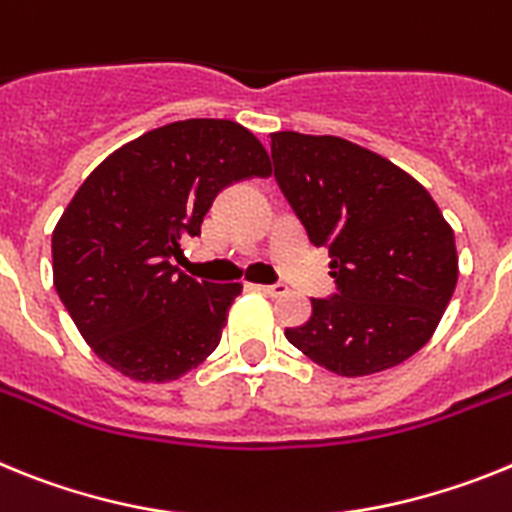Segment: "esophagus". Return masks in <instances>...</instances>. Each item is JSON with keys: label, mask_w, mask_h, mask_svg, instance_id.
I'll return each instance as SVG.
<instances>
[{"label": "esophagus", "mask_w": 512, "mask_h": 512, "mask_svg": "<svg viewBox=\"0 0 512 512\" xmlns=\"http://www.w3.org/2000/svg\"><path fill=\"white\" fill-rule=\"evenodd\" d=\"M257 291H262L265 293V296H283V293L288 291V286L286 283H268V286H257Z\"/></svg>", "instance_id": "esophagus-1"}]
</instances>
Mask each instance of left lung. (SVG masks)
I'll list each match as a JSON object with an SVG mask.
<instances>
[{
    "label": "left lung",
    "mask_w": 512,
    "mask_h": 512,
    "mask_svg": "<svg viewBox=\"0 0 512 512\" xmlns=\"http://www.w3.org/2000/svg\"><path fill=\"white\" fill-rule=\"evenodd\" d=\"M273 177L335 291L288 327L293 348L337 376L399 366L430 340L459 278L451 226L407 172L337 136H270Z\"/></svg>",
    "instance_id": "left-lung-1"
}]
</instances>
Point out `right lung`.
Wrapping results in <instances>:
<instances>
[{
  "label": "right lung",
  "mask_w": 512,
  "mask_h": 512,
  "mask_svg": "<svg viewBox=\"0 0 512 512\" xmlns=\"http://www.w3.org/2000/svg\"><path fill=\"white\" fill-rule=\"evenodd\" d=\"M260 141L193 118L113 151L53 229V286L102 361L136 381L180 379L219 348L239 283L198 281L172 257L234 182L268 177Z\"/></svg>",
  "instance_id": "obj_1"
}]
</instances>
